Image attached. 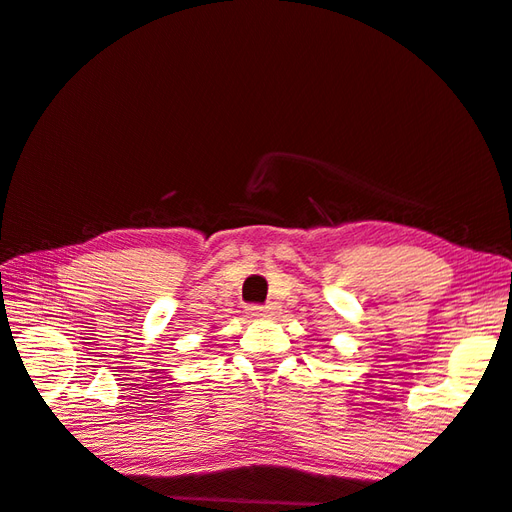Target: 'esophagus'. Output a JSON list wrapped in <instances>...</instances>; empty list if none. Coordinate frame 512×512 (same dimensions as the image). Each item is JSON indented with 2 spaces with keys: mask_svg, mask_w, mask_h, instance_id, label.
Returning a JSON list of instances; mask_svg holds the SVG:
<instances>
[{
  "mask_svg": "<svg viewBox=\"0 0 512 512\" xmlns=\"http://www.w3.org/2000/svg\"><path fill=\"white\" fill-rule=\"evenodd\" d=\"M278 312V305H249L247 307V316L249 318H269Z\"/></svg>",
  "mask_w": 512,
  "mask_h": 512,
  "instance_id": "1",
  "label": "esophagus"
}]
</instances>
